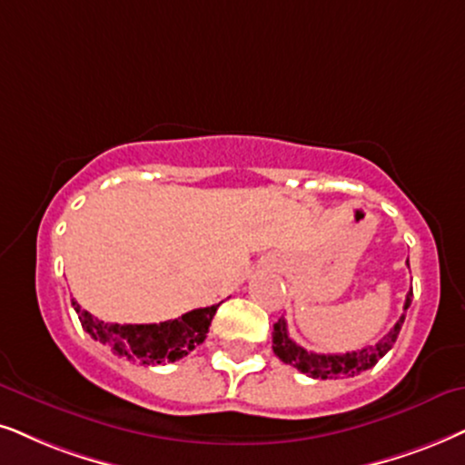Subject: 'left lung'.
Returning <instances> with one entry per match:
<instances>
[{"instance_id":"left-lung-1","label":"left lung","mask_w":465,"mask_h":465,"mask_svg":"<svg viewBox=\"0 0 465 465\" xmlns=\"http://www.w3.org/2000/svg\"><path fill=\"white\" fill-rule=\"evenodd\" d=\"M410 304H412V290H410L408 296H405L403 315L399 317L397 324L391 328L389 334H384V337H381L375 345H369V348H362L358 351H348V354H313V351H307L290 339L283 317L274 324L272 350L285 364H292V367H296L298 371L307 373L309 378L332 380V378H341V375H348V378L351 375V378H354V375L371 369L373 364L378 362L380 358L392 348V345H395L399 331H401L403 326L405 311H408Z\"/></svg>"}]
</instances>
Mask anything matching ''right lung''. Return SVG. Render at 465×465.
<instances>
[{
  "label": "right lung",
  "instance_id": "right-lung-1",
  "mask_svg": "<svg viewBox=\"0 0 465 465\" xmlns=\"http://www.w3.org/2000/svg\"><path fill=\"white\" fill-rule=\"evenodd\" d=\"M219 304L193 309L178 320L161 324H107L73 301L81 326L94 341H101L114 354L141 364H164L189 356V351L205 341Z\"/></svg>",
  "mask_w": 465,
  "mask_h": 465
}]
</instances>
